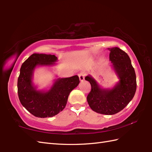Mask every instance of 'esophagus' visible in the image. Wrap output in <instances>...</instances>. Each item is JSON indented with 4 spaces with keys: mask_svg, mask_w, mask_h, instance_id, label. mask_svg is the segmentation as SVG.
Segmentation results:
<instances>
[{
    "mask_svg": "<svg viewBox=\"0 0 152 152\" xmlns=\"http://www.w3.org/2000/svg\"><path fill=\"white\" fill-rule=\"evenodd\" d=\"M78 76H79V79H80V80L81 82H82V81H83V80H84V78H85V74H84V72H81V73H80L79 74H78Z\"/></svg>",
    "mask_w": 152,
    "mask_h": 152,
    "instance_id": "obj_1",
    "label": "esophagus"
}]
</instances>
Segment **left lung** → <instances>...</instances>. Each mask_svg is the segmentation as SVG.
Segmentation results:
<instances>
[{
	"label": "left lung",
	"instance_id": "8db88e82",
	"mask_svg": "<svg viewBox=\"0 0 152 152\" xmlns=\"http://www.w3.org/2000/svg\"><path fill=\"white\" fill-rule=\"evenodd\" d=\"M112 67L119 82L111 89L102 88L91 75L85 80L89 82L91 90L87 101L93 111L104 115H113L122 110L134 97L137 89L134 69L129 57L119 48H108Z\"/></svg>",
	"mask_w": 152,
	"mask_h": 152
}]
</instances>
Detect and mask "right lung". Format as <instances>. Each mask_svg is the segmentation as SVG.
<instances>
[{"label": "right lung", "instance_id": "right-lung-1", "mask_svg": "<svg viewBox=\"0 0 152 152\" xmlns=\"http://www.w3.org/2000/svg\"><path fill=\"white\" fill-rule=\"evenodd\" d=\"M55 55L33 53L22 64L18 80V93L23 106L38 118L53 117L65 108L70 93L78 86L77 75L57 78L48 90H38L33 82L34 71L38 66H52Z\"/></svg>", "mask_w": 152, "mask_h": 152}]
</instances>
